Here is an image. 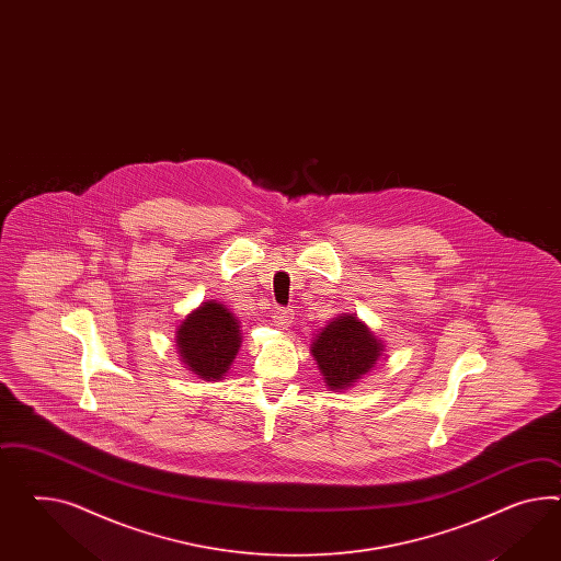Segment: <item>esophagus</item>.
Masks as SVG:
<instances>
[{
	"instance_id": "obj_1",
	"label": "esophagus",
	"mask_w": 561,
	"mask_h": 561,
	"mask_svg": "<svg viewBox=\"0 0 561 561\" xmlns=\"http://www.w3.org/2000/svg\"><path fill=\"white\" fill-rule=\"evenodd\" d=\"M291 319H294V312L289 308H275L273 310V322L277 327H282V329H288L289 324H291Z\"/></svg>"
}]
</instances>
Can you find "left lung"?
<instances>
[{"label": "left lung", "mask_w": 561, "mask_h": 561, "mask_svg": "<svg viewBox=\"0 0 561 561\" xmlns=\"http://www.w3.org/2000/svg\"><path fill=\"white\" fill-rule=\"evenodd\" d=\"M386 345L357 314H339L312 336L310 353L329 390H348L367 376Z\"/></svg>", "instance_id": "left-lung-1"}]
</instances>
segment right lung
Returning a JSON list of instances; mask_svg holds the SVG:
<instances>
[{
  "label": "right lung",
  "mask_w": 561,
  "mask_h": 561,
  "mask_svg": "<svg viewBox=\"0 0 561 561\" xmlns=\"http://www.w3.org/2000/svg\"><path fill=\"white\" fill-rule=\"evenodd\" d=\"M241 343L239 320L216 300L199 304L175 329V347L182 364L206 381L227 376Z\"/></svg>",
  "instance_id": "obj_1"
}]
</instances>
